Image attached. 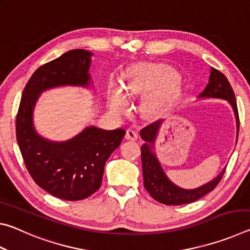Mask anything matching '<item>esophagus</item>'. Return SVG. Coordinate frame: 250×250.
<instances>
[{"instance_id":"obj_1","label":"esophagus","mask_w":250,"mask_h":250,"mask_svg":"<svg viewBox=\"0 0 250 250\" xmlns=\"http://www.w3.org/2000/svg\"><path fill=\"white\" fill-rule=\"evenodd\" d=\"M125 137H126V139H129V140H132V141L137 140V139H138V132H137V130H134V129H132V128H129L128 130H126Z\"/></svg>"}]
</instances>
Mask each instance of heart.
<instances>
[{"label": "heart", "mask_w": 250, "mask_h": 250, "mask_svg": "<svg viewBox=\"0 0 250 250\" xmlns=\"http://www.w3.org/2000/svg\"><path fill=\"white\" fill-rule=\"evenodd\" d=\"M124 89L131 98L149 94L142 101L141 111L151 116L175 98L181 89V82L170 66L160 62H139L126 70ZM109 107L116 112L126 108V100L118 88L110 94Z\"/></svg>", "instance_id": "b5f03b06"}]
</instances>
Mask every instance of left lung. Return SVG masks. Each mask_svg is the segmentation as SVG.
Instances as JSON below:
<instances>
[{
	"label": "left lung",
	"instance_id": "1",
	"mask_svg": "<svg viewBox=\"0 0 250 250\" xmlns=\"http://www.w3.org/2000/svg\"><path fill=\"white\" fill-rule=\"evenodd\" d=\"M198 99H222L227 101L235 113L237 125V138L239 131V118L235 94L230 83L221 71L211 67L208 83L198 96ZM164 120L156 121L154 124L146 125L140 131V135L145 143L141 146V161L145 188L147 193L162 204L166 205H182L195 202L198 198L213 191L223 177L226 167L223 168L219 174L213 180L207 182L195 188H183L176 185L168 179L155 153V141L159 131Z\"/></svg>",
	"mask_w": 250,
	"mask_h": 250
}]
</instances>
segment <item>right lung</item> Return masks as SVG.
I'll list each match as a JSON object with an SVG mask.
<instances>
[{
  "label": "right lung",
  "mask_w": 250,
  "mask_h": 250,
  "mask_svg": "<svg viewBox=\"0 0 250 250\" xmlns=\"http://www.w3.org/2000/svg\"><path fill=\"white\" fill-rule=\"evenodd\" d=\"M92 54L73 49L41 66L24 88L18 116L16 139L25 166L35 183L52 195L80 201L98 191L104 164L124 139L125 130L88 125L66 141L48 140L34 125V109L42 92L57 87H92Z\"/></svg>",
  "instance_id": "obj_1"
}]
</instances>
